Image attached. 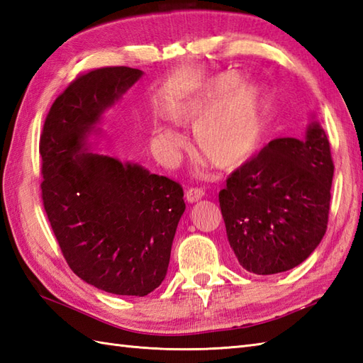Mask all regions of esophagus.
<instances>
[{
  "label": "esophagus",
  "instance_id": "34e87169",
  "mask_svg": "<svg viewBox=\"0 0 363 363\" xmlns=\"http://www.w3.org/2000/svg\"><path fill=\"white\" fill-rule=\"evenodd\" d=\"M203 196H204V191L201 189H189L186 191V199L189 203H198Z\"/></svg>",
  "mask_w": 363,
  "mask_h": 363
}]
</instances>
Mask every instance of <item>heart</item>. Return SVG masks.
<instances>
[{
	"label": "heart",
	"instance_id": "obj_1",
	"mask_svg": "<svg viewBox=\"0 0 363 363\" xmlns=\"http://www.w3.org/2000/svg\"><path fill=\"white\" fill-rule=\"evenodd\" d=\"M240 81V74L234 72L212 74L165 106L168 120L179 126H194L199 154L218 169L245 165L265 137L262 90L256 84ZM152 134L169 152L182 142L181 135L165 125L154 126Z\"/></svg>",
	"mask_w": 363,
	"mask_h": 363
}]
</instances>
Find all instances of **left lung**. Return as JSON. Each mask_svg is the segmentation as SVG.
<instances>
[{
    "mask_svg": "<svg viewBox=\"0 0 363 363\" xmlns=\"http://www.w3.org/2000/svg\"><path fill=\"white\" fill-rule=\"evenodd\" d=\"M333 176L329 140L313 120L303 140L276 138L228 177L220 207L246 272L282 273L311 256L328 228Z\"/></svg>",
    "mask_w": 363,
    "mask_h": 363,
    "instance_id": "8db88e82",
    "label": "left lung"
}]
</instances>
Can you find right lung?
Segmentation results:
<instances>
[{
    "instance_id": "add662e5",
    "label": "right lung",
    "mask_w": 363,
    "mask_h": 363,
    "mask_svg": "<svg viewBox=\"0 0 363 363\" xmlns=\"http://www.w3.org/2000/svg\"><path fill=\"white\" fill-rule=\"evenodd\" d=\"M143 76L104 67L56 98L40 137L42 198L67 264L113 295L146 296L165 279L186 203L179 184L138 164L91 152L103 113Z\"/></svg>"
}]
</instances>
